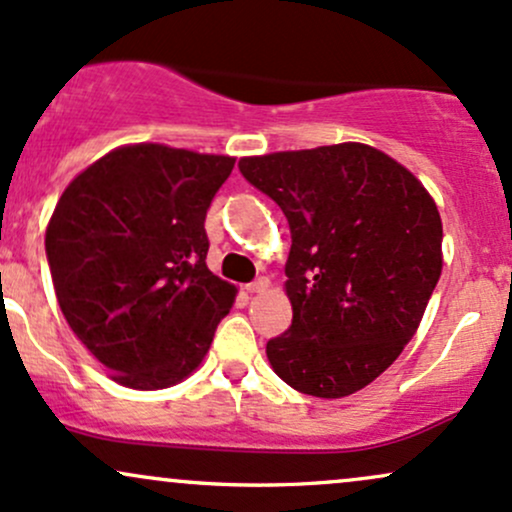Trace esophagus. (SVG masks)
I'll return each instance as SVG.
<instances>
[{
	"label": "esophagus",
	"instance_id": "esophagus-1",
	"mask_svg": "<svg viewBox=\"0 0 512 512\" xmlns=\"http://www.w3.org/2000/svg\"><path fill=\"white\" fill-rule=\"evenodd\" d=\"M268 287H271V280L258 278V280H254V283L246 285V292H263V290H268Z\"/></svg>",
	"mask_w": 512,
	"mask_h": 512
}]
</instances>
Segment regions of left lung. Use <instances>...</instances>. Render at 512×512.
<instances>
[{
	"instance_id": "1",
	"label": "left lung",
	"mask_w": 512,
	"mask_h": 512,
	"mask_svg": "<svg viewBox=\"0 0 512 512\" xmlns=\"http://www.w3.org/2000/svg\"><path fill=\"white\" fill-rule=\"evenodd\" d=\"M239 169L280 205L292 234V326L268 341V363L302 394L360 392L399 358L438 285L433 195L363 142L241 157Z\"/></svg>"
}]
</instances>
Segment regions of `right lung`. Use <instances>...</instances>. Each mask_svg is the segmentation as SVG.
I'll return each mask as SVG.
<instances>
[{"label":"right lung","mask_w":512,"mask_h":512,"mask_svg":"<svg viewBox=\"0 0 512 512\" xmlns=\"http://www.w3.org/2000/svg\"><path fill=\"white\" fill-rule=\"evenodd\" d=\"M234 157L159 142L111 149L70 181L45 229L57 302L123 387L198 370L237 287L210 271L205 215Z\"/></svg>","instance_id":"right-lung-1"}]
</instances>
